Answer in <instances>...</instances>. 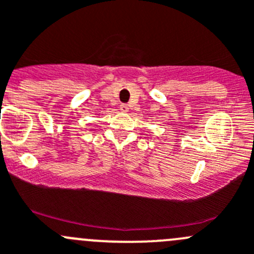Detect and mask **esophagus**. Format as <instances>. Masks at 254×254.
Wrapping results in <instances>:
<instances>
[{"instance_id": "obj_1", "label": "esophagus", "mask_w": 254, "mask_h": 254, "mask_svg": "<svg viewBox=\"0 0 254 254\" xmlns=\"http://www.w3.org/2000/svg\"><path fill=\"white\" fill-rule=\"evenodd\" d=\"M120 110H121V112H128V106L127 105H125V103H122V105L120 106Z\"/></svg>"}]
</instances>
